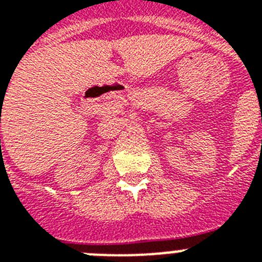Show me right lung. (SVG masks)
<instances>
[{"instance_id": "right-lung-1", "label": "right lung", "mask_w": 262, "mask_h": 262, "mask_svg": "<svg viewBox=\"0 0 262 262\" xmlns=\"http://www.w3.org/2000/svg\"><path fill=\"white\" fill-rule=\"evenodd\" d=\"M0 141H1V140H0ZM0 145H1V144H0Z\"/></svg>"}]
</instances>
